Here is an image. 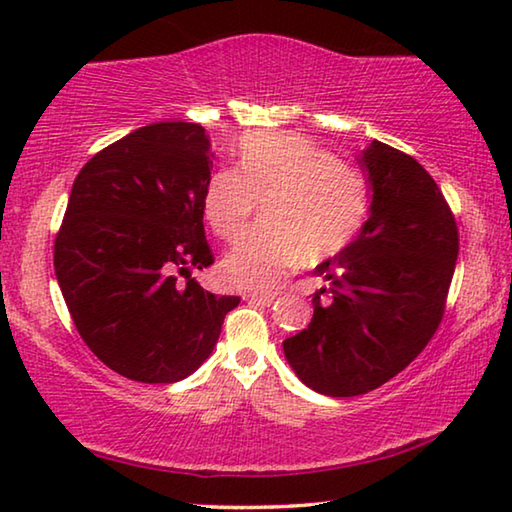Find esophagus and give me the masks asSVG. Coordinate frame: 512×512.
<instances>
[{
  "instance_id": "obj_1",
  "label": "esophagus",
  "mask_w": 512,
  "mask_h": 512,
  "mask_svg": "<svg viewBox=\"0 0 512 512\" xmlns=\"http://www.w3.org/2000/svg\"><path fill=\"white\" fill-rule=\"evenodd\" d=\"M244 298L250 302H257V305H264V307H271L277 300L275 293H246Z\"/></svg>"
}]
</instances>
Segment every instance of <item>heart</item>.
Listing matches in <instances>:
<instances>
[{
	"label": "heart",
	"mask_w": 512,
	"mask_h": 512,
	"mask_svg": "<svg viewBox=\"0 0 512 512\" xmlns=\"http://www.w3.org/2000/svg\"><path fill=\"white\" fill-rule=\"evenodd\" d=\"M262 201L266 225L241 237L221 262L225 284L244 291L275 287L300 266L339 255L366 221L363 173L293 133H250L239 142V169L214 171L203 212L225 241L237 239Z\"/></svg>",
	"instance_id": "obj_1"
}]
</instances>
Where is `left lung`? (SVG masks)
I'll use <instances>...</instances> for the list:
<instances>
[{"instance_id":"obj_1","label":"left lung","mask_w":512,"mask_h":512,"mask_svg":"<svg viewBox=\"0 0 512 512\" xmlns=\"http://www.w3.org/2000/svg\"><path fill=\"white\" fill-rule=\"evenodd\" d=\"M359 164L368 221L314 268L327 280L311 298L314 318L282 343L302 384L329 397L375 391L418 357L443 320L458 257L454 214L420 162L372 140Z\"/></svg>"}]
</instances>
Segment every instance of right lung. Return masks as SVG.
Instances as JSON below:
<instances>
[{
	"label": "right lung",
	"mask_w": 512,
	"mask_h": 512,
	"mask_svg": "<svg viewBox=\"0 0 512 512\" xmlns=\"http://www.w3.org/2000/svg\"><path fill=\"white\" fill-rule=\"evenodd\" d=\"M212 158L201 124L158 121L90 158L69 194L54 246L60 291L85 345L142 384L192 375L241 300L192 277L214 264L203 228Z\"/></svg>",
	"instance_id": "right-lung-1"
}]
</instances>
